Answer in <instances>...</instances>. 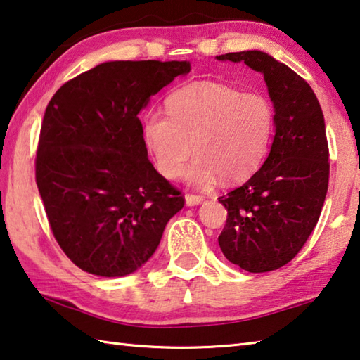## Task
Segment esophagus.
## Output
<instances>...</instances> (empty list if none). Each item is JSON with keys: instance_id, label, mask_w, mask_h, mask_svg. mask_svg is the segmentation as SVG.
Instances as JSON below:
<instances>
[{"instance_id": "1", "label": "esophagus", "mask_w": 360, "mask_h": 360, "mask_svg": "<svg viewBox=\"0 0 360 360\" xmlns=\"http://www.w3.org/2000/svg\"><path fill=\"white\" fill-rule=\"evenodd\" d=\"M185 200H186V205H199L202 204L205 198L200 196V194H185Z\"/></svg>"}]
</instances>
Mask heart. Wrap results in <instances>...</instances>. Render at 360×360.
I'll return each mask as SVG.
<instances>
[{
  "instance_id": "obj_1",
  "label": "heart",
  "mask_w": 360,
  "mask_h": 360,
  "mask_svg": "<svg viewBox=\"0 0 360 360\" xmlns=\"http://www.w3.org/2000/svg\"><path fill=\"white\" fill-rule=\"evenodd\" d=\"M166 113L143 122V139L156 167L169 180L184 174L209 186L217 176L240 181L255 174L272 142L275 112L266 94L217 82L181 86L166 98Z\"/></svg>"
}]
</instances>
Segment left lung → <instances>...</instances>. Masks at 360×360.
<instances>
[{
  "instance_id": "left-lung-1",
  "label": "left lung",
  "mask_w": 360,
  "mask_h": 360,
  "mask_svg": "<svg viewBox=\"0 0 360 360\" xmlns=\"http://www.w3.org/2000/svg\"><path fill=\"white\" fill-rule=\"evenodd\" d=\"M264 74L275 107V137L262 167L218 198L228 219L218 237L226 259L251 274L292 261L316 226L329 186V145L311 86L272 56L248 50L217 56Z\"/></svg>"
}]
</instances>
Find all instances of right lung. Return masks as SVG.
Listing matches in <instances>:
<instances>
[{"label": "right lung", "mask_w": 360, "mask_h": 360, "mask_svg": "<svg viewBox=\"0 0 360 360\" xmlns=\"http://www.w3.org/2000/svg\"><path fill=\"white\" fill-rule=\"evenodd\" d=\"M188 61H109L61 85L44 113L36 184L50 229L75 266L129 275L185 205L148 160L139 112Z\"/></svg>", "instance_id": "right-lung-1"}]
</instances>
